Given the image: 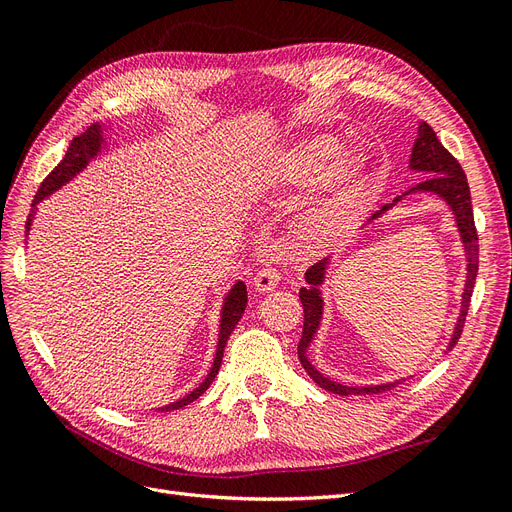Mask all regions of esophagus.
<instances>
[{
    "mask_svg": "<svg viewBox=\"0 0 512 512\" xmlns=\"http://www.w3.org/2000/svg\"><path fill=\"white\" fill-rule=\"evenodd\" d=\"M277 282H280V271L273 267H265L260 269L254 277V288L258 292H271L277 288Z\"/></svg>",
    "mask_w": 512,
    "mask_h": 512,
    "instance_id": "obj_1",
    "label": "esophagus"
}]
</instances>
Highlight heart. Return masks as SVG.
Wrapping results in <instances>:
<instances>
[{
    "mask_svg": "<svg viewBox=\"0 0 512 512\" xmlns=\"http://www.w3.org/2000/svg\"><path fill=\"white\" fill-rule=\"evenodd\" d=\"M324 177L322 200L314 209L316 230H327L342 222L365 194L371 170L361 151L342 156V143L333 134L301 138L271 162L269 181L277 185H307Z\"/></svg>",
    "mask_w": 512,
    "mask_h": 512,
    "instance_id": "heart-1",
    "label": "heart"
}]
</instances>
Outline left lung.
Here are the masks:
<instances>
[{
  "label": "left lung",
  "mask_w": 512,
  "mask_h": 512,
  "mask_svg": "<svg viewBox=\"0 0 512 512\" xmlns=\"http://www.w3.org/2000/svg\"><path fill=\"white\" fill-rule=\"evenodd\" d=\"M410 168L416 170V173H423L429 177L421 183H416L414 188H410L404 196L421 194V192L440 196L444 203L451 207V211L455 215V222H457L459 235L463 241V250H466L468 275H466V288H463V294H461V312H459L451 342H448V348H446V350H451V348H455V344L461 337L463 322H466L470 299H472V290L476 284V273H478V235H476V226H474L470 185H468V179H466V173H463L461 164L444 149V145L438 141L436 132H433L429 123H425V121H421V126H418V136H416L414 147H412V156H410ZM404 196H397L391 205H384L380 211L371 215V220L380 218L382 213L395 207ZM327 265H329V258H324V260L316 262L314 267H309L305 273V282L309 286L299 290V299L303 303V335L299 342V359H301L303 369L309 376H312V380L320 386V389L331 391L335 395H376V393L393 389V386L399 384V380L389 382V384H376V386L339 384L327 376H322L320 371L312 363H309L307 348H309V344H312V339H314V335L320 327V320H322L324 303H322L320 286L324 282Z\"/></svg>",
  "instance_id": "8db88e82"
}]
</instances>
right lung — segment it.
<instances>
[{"label":"right lung","instance_id":"right-lung-1","mask_svg":"<svg viewBox=\"0 0 512 512\" xmlns=\"http://www.w3.org/2000/svg\"><path fill=\"white\" fill-rule=\"evenodd\" d=\"M102 130H104L102 126H98V123H94V126H89L81 136H76L74 141L70 143L64 160H61V162L51 170L49 177H46V179L42 181L38 194L34 196L32 211H29V215H27V224H25L27 232H29V228H32L34 215H36V211H38V203H42V200H44L46 196H51L53 192H57V190L61 188V185H66L68 181H72V179H74L76 175H79L83 168H87V164H89L91 160H94V158L98 156V153L102 151V147H104V143H106L104 136H102V134H104ZM245 305H247V288H245L243 282H237L235 286L230 288V292L226 294L224 305H222L218 350H215V359H213V365H211V369H209L207 378H205L203 382H200L192 393H188L185 397L173 401V404H168V406H164V408H158L160 412H170V410H179V408H183V406H188V404H192V401H196L200 395H203V393L209 389L211 382L215 380V376H218L226 342H228V337H230L232 329H235L237 322L241 320V316H243V312H245Z\"/></svg>","mask_w":512,"mask_h":512}]
</instances>
